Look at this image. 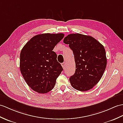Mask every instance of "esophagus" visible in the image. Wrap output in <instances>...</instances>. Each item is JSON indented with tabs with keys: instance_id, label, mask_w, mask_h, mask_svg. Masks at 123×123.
<instances>
[{
	"instance_id": "34e87169",
	"label": "esophagus",
	"mask_w": 123,
	"mask_h": 123,
	"mask_svg": "<svg viewBox=\"0 0 123 123\" xmlns=\"http://www.w3.org/2000/svg\"><path fill=\"white\" fill-rule=\"evenodd\" d=\"M61 65L62 68H63V69H65V68H66V62H63L61 63Z\"/></svg>"
}]
</instances>
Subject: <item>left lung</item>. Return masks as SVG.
I'll return each instance as SVG.
<instances>
[{
  "label": "left lung",
  "mask_w": 123,
  "mask_h": 123,
  "mask_svg": "<svg viewBox=\"0 0 123 123\" xmlns=\"http://www.w3.org/2000/svg\"><path fill=\"white\" fill-rule=\"evenodd\" d=\"M63 42L69 44L75 62V72L70 76L73 88L80 91L91 90L103 75L107 64L104 47L90 36L72 33L65 37Z\"/></svg>",
  "instance_id": "obj_1"
}]
</instances>
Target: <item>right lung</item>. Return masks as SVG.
Here are the masks:
<instances>
[{
    "mask_svg": "<svg viewBox=\"0 0 123 123\" xmlns=\"http://www.w3.org/2000/svg\"><path fill=\"white\" fill-rule=\"evenodd\" d=\"M63 33H43L32 37L23 47L20 70L25 82L39 93L52 90L63 68L52 50L63 38Z\"/></svg>",
    "mask_w": 123,
    "mask_h": 123,
    "instance_id": "1",
    "label": "right lung"
}]
</instances>
